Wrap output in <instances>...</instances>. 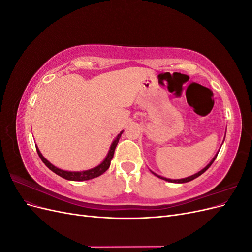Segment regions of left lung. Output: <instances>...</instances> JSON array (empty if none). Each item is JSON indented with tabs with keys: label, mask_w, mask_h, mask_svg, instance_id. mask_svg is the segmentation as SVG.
<instances>
[{
	"label": "left lung",
	"mask_w": 252,
	"mask_h": 252,
	"mask_svg": "<svg viewBox=\"0 0 252 252\" xmlns=\"http://www.w3.org/2000/svg\"><path fill=\"white\" fill-rule=\"evenodd\" d=\"M217 157H218V154H217L215 157H213V158L211 159V162H210V163H209L207 166H206L204 169H202L201 171H199V172H197V173H195V174L191 175V177H188V178H185V179H181V180H171V179H166V178H163V177H161V175H158V174H157V173H155V172H152V171H151V172L154 173L155 175H157L158 178L162 179V180H165V181H167V182H171V183H187V182H190V181H192V180L196 179L197 177H200L201 174H203V173H204L206 170H207V169L209 168V167L211 166V164H212L213 162H215V159L217 158Z\"/></svg>",
	"instance_id": "1"
}]
</instances>
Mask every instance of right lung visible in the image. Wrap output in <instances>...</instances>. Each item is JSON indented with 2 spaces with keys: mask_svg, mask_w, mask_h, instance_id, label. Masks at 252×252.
Segmentation results:
<instances>
[{
  "mask_svg": "<svg viewBox=\"0 0 252 252\" xmlns=\"http://www.w3.org/2000/svg\"><path fill=\"white\" fill-rule=\"evenodd\" d=\"M122 133H123V131H121L118 136L116 138V140H114L111 144L110 146V149L108 151V155L107 157L105 158L104 161L98 165L96 167H94V168L93 169H89V170H85V171H66V170H62V169H59L57 168L56 166H53L51 163H49L46 158H45L42 154L40 152L39 148H37L36 146V151H37V155H39L40 158L43 161V163L46 165L48 168L55 172L56 174L60 175V177H62L63 179H66V180H69V181H87V180H90V179H94V178H97L100 177L101 174H103L106 170H107L109 168L110 166V162L111 159L113 158V155H114V149H116L117 145L119 143V140L121 138Z\"/></svg>",
  "mask_w": 252,
  "mask_h": 252,
  "instance_id": "add662e5",
  "label": "right lung"
}]
</instances>
